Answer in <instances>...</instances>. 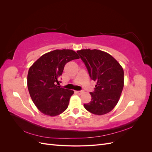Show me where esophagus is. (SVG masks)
<instances>
[{
	"label": "esophagus",
	"mask_w": 152,
	"mask_h": 152,
	"mask_svg": "<svg viewBox=\"0 0 152 152\" xmlns=\"http://www.w3.org/2000/svg\"><path fill=\"white\" fill-rule=\"evenodd\" d=\"M76 92H77V93L79 94H80L83 93V91H76Z\"/></svg>",
	"instance_id": "esophagus-1"
}]
</instances>
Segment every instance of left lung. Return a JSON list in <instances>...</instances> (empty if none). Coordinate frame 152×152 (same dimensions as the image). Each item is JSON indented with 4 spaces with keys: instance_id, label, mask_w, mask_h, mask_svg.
<instances>
[{
    "instance_id": "left-lung-1",
    "label": "left lung",
    "mask_w": 152,
    "mask_h": 152,
    "mask_svg": "<svg viewBox=\"0 0 152 152\" xmlns=\"http://www.w3.org/2000/svg\"><path fill=\"white\" fill-rule=\"evenodd\" d=\"M87 67L91 79L97 82L91 101L84 107L98 115L110 112L120 99L124 84V70L110 54L98 49L77 50Z\"/></svg>"
}]
</instances>
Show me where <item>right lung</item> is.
Wrapping results in <instances>:
<instances>
[{"mask_svg":"<svg viewBox=\"0 0 152 152\" xmlns=\"http://www.w3.org/2000/svg\"><path fill=\"white\" fill-rule=\"evenodd\" d=\"M79 56L70 49H56L43 54L32 65L27 76L30 97L40 112L50 117L58 115L68 108L74 93L59 88V77L66 63Z\"/></svg>","mask_w":152,"mask_h":152,"instance_id":"1","label":"right lung"}]
</instances>
